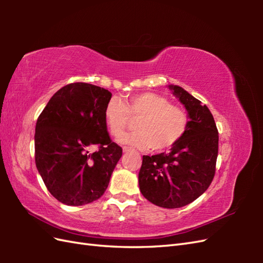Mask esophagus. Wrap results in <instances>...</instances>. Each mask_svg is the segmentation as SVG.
Returning <instances> with one entry per match:
<instances>
[{"instance_id": "1", "label": "esophagus", "mask_w": 263, "mask_h": 263, "mask_svg": "<svg viewBox=\"0 0 263 263\" xmlns=\"http://www.w3.org/2000/svg\"><path fill=\"white\" fill-rule=\"evenodd\" d=\"M130 148H128V147H123V153H128V152H130Z\"/></svg>"}]
</instances>
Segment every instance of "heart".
Segmentation results:
<instances>
[{"label": "heart", "mask_w": 263, "mask_h": 263, "mask_svg": "<svg viewBox=\"0 0 263 263\" xmlns=\"http://www.w3.org/2000/svg\"><path fill=\"white\" fill-rule=\"evenodd\" d=\"M104 117L114 137L121 136L130 125V119H138L135 125L138 131L122 136L117 141L139 149L152 148L155 152L175 144L185 133L189 123L185 109L154 92L132 95L124 103L116 97L110 98Z\"/></svg>", "instance_id": "obj_1"}]
</instances>
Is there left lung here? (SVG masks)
<instances>
[{"label":"left lung","instance_id":"1","mask_svg":"<svg viewBox=\"0 0 263 263\" xmlns=\"http://www.w3.org/2000/svg\"><path fill=\"white\" fill-rule=\"evenodd\" d=\"M168 88L187 110L186 131L171 153L143 156L139 187L152 203L175 209L193 202L209 187L216 172L219 137L205 105L180 86Z\"/></svg>","mask_w":263,"mask_h":263}]
</instances>
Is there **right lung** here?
Returning a JSON list of instances; mask_svg holds the SVG:
<instances>
[{
	"label": "right lung",
	"mask_w": 263,
	"mask_h": 263,
	"mask_svg": "<svg viewBox=\"0 0 263 263\" xmlns=\"http://www.w3.org/2000/svg\"><path fill=\"white\" fill-rule=\"evenodd\" d=\"M111 93L86 82H74L53 95L39 115L35 132V161L53 197L68 205L99 199L122 157L110 140L104 111ZM97 144L98 152L89 154Z\"/></svg>",
	"instance_id": "add662e5"
}]
</instances>
